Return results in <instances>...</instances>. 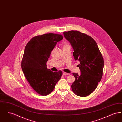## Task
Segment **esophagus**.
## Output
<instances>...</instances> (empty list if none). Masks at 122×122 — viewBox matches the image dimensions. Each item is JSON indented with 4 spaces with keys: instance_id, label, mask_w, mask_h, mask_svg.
<instances>
[{
    "instance_id": "34e87169",
    "label": "esophagus",
    "mask_w": 122,
    "mask_h": 122,
    "mask_svg": "<svg viewBox=\"0 0 122 122\" xmlns=\"http://www.w3.org/2000/svg\"><path fill=\"white\" fill-rule=\"evenodd\" d=\"M63 75L64 76H68V75H70V73H66V72H64L63 73Z\"/></svg>"
}]
</instances>
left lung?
Listing matches in <instances>:
<instances>
[{
	"instance_id": "8db88e82",
	"label": "left lung",
	"mask_w": 122,
	"mask_h": 122,
	"mask_svg": "<svg viewBox=\"0 0 122 122\" xmlns=\"http://www.w3.org/2000/svg\"><path fill=\"white\" fill-rule=\"evenodd\" d=\"M74 51L75 60L80 61L81 74L73 73L76 78L71 88L77 96L86 97L97 86L103 75L104 60L96 42L90 36L76 30L64 32Z\"/></svg>"
}]
</instances>
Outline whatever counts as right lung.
Listing matches in <instances>:
<instances>
[{
	"label": "right lung",
	"instance_id": "1",
	"mask_svg": "<svg viewBox=\"0 0 122 122\" xmlns=\"http://www.w3.org/2000/svg\"><path fill=\"white\" fill-rule=\"evenodd\" d=\"M62 35L47 33L30 39L25 47L21 68L26 79L35 91L41 96L52 92L61 78V70L53 72L47 69L46 63Z\"/></svg>",
	"mask_w": 122,
	"mask_h": 122
}]
</instances>
